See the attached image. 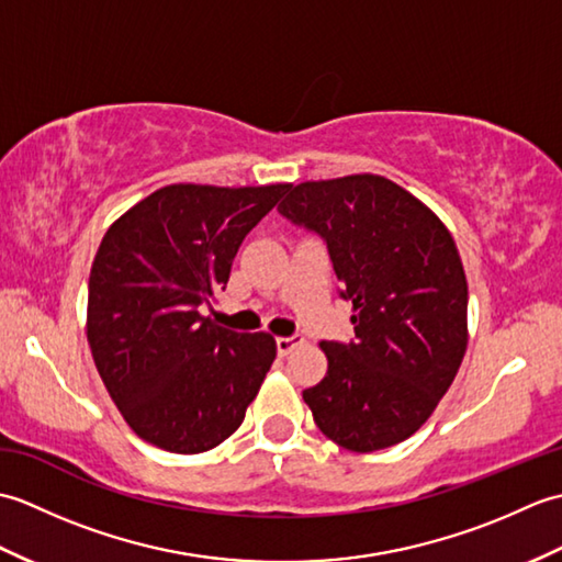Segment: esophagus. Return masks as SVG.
<instances>
[{
	"instance_id": "1",
	"label": "esophagus",
	"mask_w": 562,
	"mask_h": 562,
	"mask_svg": "<svg viewBox=\"0 0 562 562\" xmlns=\"http://www.w3.org/2000/svg\"><path fill=\"white\" fill-rule=\"evenodd\" d=\"M274 345H278V355H280V357H288L294 348H300V345H304V338H302V336L278 338V340H274Z\"/></svg>"
}]
</instances>
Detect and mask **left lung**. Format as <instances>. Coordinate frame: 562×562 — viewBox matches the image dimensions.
<instances>
[{
	"mask_svg": "<svg viewBox=\"0 0 562 562\" xmlns=\"http://www.w3.org/2000/svg\"><path fill=\"white\" fill-rule=\"evenodd\" d=\"M280 214L318 234L352 302L355 340H324L328 372L302 396L338 447L408 439L457 376L469 342V284L437 214L384 176L294 186Z\"/></svg>",
	"mask_w": 562,
	"mask_h": 562,
	"instance_id": "1",
	"label": "left lung"
}]
</instances>
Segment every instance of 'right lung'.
Segmentation results:
<instances>
[{
    "label": "right lung",
    "mask_w": 562,
    "mask_h": 562,
    "mask_svg": "<svg viewBox=\"0 0 562 562\" xmlns=\"http://www.w3.org/2000/svg\"><path fill=\"white\" fill-rule=\"evenodd\" d=\"M290 183L154 190L111 224L89 274L87 338L135 435L173 453L234 435L278 355L270 333L202 316L246 234Z\"/></svg>",
    "instance_id": "obj_1"
}]
</instances>
